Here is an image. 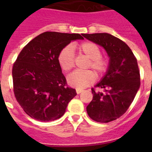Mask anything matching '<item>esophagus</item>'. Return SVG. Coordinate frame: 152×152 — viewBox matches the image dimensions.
Masks as SVG:
<instances>
[{"mask_svg": "<svg viewBox=\"0 0 152 152\" xmlns=\"http://www.w3.org/2000/svg\"><path fill=\"white\" fill-rule=\"evenodd\" d=\"M83 90H80V89H77L76 90V92H77V94H80V93L82 92Z\"/></svg>", "mask_w": 152, "mask_h": 152, "instance_id": "34e87169", "label": "esophagus"}]
</instances>
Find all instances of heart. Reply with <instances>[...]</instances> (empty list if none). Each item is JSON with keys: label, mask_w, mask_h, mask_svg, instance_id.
<instances>
[{"label": "heart", "mask_w": 152, "mask_h": 152, "mask_svg": "<svg viewBox=\"0 0 152 152\" xmlns=\"http://www.w3.org/2000/svg\"><path fill=\"white\" fill-rule=\"evenodd\" d=\"M78 53L84 55L89 58L86 64V68H92L98 77L102 76L107 72L109 68V60L107 58L101 56L100 48L93 42L87 41L78 44L76 46ZM58 61L61 69L64 72H69L75 66V58L72 48L70 46L64 47L60 51ZM68 82L71 86L77 89L88 87L96 80V75L91 70L75 71L68 76Z\"/></svg>", "instance_id": "b5f03b06"}]
</instances>
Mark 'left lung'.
<instances>
[{
    "label": "left lung",
    "instance_id": "obj_1",
    "mask_svg": "<svg viewBox=\"0 0 152 152\" xmlns=\"http://www.w3.org/2000/svg\"><path fill=\"white\" fill-rule=\"evenodd\" d=\"M82 36L103 46L110 57L107 74L94 88H91L93 100L87 107V113L98 123L116 120L128 110L140 87L136 58L124 42L109 33Z\"/></svg>",
    "mask_w": 152,
    "mask_h": 152
}]
</instances>
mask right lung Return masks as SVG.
Returning <instances> with one entry per match:
<instances>
[{
	"label": "right lung",
	"instance_id": "obj_1",
	"mask_svg": "<svg viewBox=\"0 0 152 152\" xmlns=\"http://www.w3.org/2000/svg\"><path fill=\"white\" fill-rule=\"evenodd\" d=\"M77 33L45 32L31 40L13 63V93L24 112L33 119L49 122L64 115L77 93L67 84L58 61L60 51Z\"/></svg>",
	"mask_w": 152,
	"mask_h": 152
}]
</instances>
